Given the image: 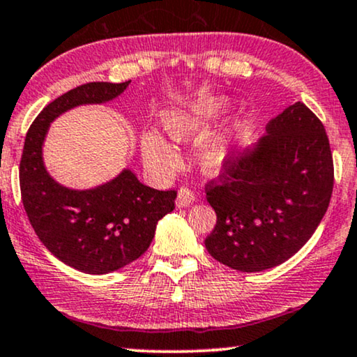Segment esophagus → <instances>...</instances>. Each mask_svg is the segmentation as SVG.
Instances as JSON below:
<instances>
[{
  "instance_id": "34e87169",
  "label": "esophagus",
  "mask_w": 357,
  "mask_h": 357,
  "mask_svg": "<svg viewBox=\"0 0 357 357\" xmlns=\"http://www.w3.org/2000/svg\"><path fill=\"white\" fill-rule=\"evenodd\" d=\"M196 196L195 192H192V190H190L188 186H183L181 190L178 191V199H176V204L179 206V208H186V206H190L195 203Z\"/></svg>"
}]
</instances>
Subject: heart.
I'll list each match as a JSON object with an SVG mask.
<instances>
[{
    "mask_svg": "<svg viewBox=\"0 0 357 357\" xmlns=\"http://www.w3.org/2000/svg\"><path fill=\"white\" fill-rule=\"evenodd\" d=\"M220 105L204 102V105L188 106V108H174L167 111L162 118L165 130L176 141H190L203 136L208 131L209 119L216 114ZM143 156L149 166L156 169H173L178 165V154L174 148L162 137L160 132L149 131L141 139ZM226 146L222 141H214L204 146L201 151L199 162L204 173L218 174L226 161Z\"/></svg>",
    "mask_w": 357,
    "mask_h": 357,
    "instance_id": "1",
    "label": "heart"
}]
</instances>
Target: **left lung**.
<instances>
[{"label": "left lung", "instance_id": "obj_1", "mask_svg": "<svg viewBox=\"0 0 357 357\" xmlns=\"http://www.w3.org/2000/svg\"><path fill=\"white\" fill-rule=\"evenodd\" d=\"M266 132L255 148L229 154L218 179L206 184L218 216L206 249L243 273L294 256L328 211L334 186L328 135L304 102L273 118Z\"/></svg>", "mask_w": 357, "mask_h": 357}]
</instances>
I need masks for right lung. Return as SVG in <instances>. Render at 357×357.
I'll use <instances>...</instances> for the list:
<instances>
[{
    "mask_svg": "<svg viewBox=\"0 0 357 357\" xmlns=\"http://www.w3.org/2000/svg\"><path fill=\"white\" fill-rule=\"evenodd\" d=\"M128 84L86 83L56 98L29 126L21 154V199L34 233L51 255L88 274L116 271L144 255L178 195L146 186L130 169L94 190L76 191L56 183L43 165V141L54 118L75 106L114 100Z\"/></svg>",
    "mask_w": 357,
    "mask_h": 357,
    "instance_id": "1",
    "label": "right lung"
}]
</instances>
